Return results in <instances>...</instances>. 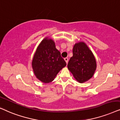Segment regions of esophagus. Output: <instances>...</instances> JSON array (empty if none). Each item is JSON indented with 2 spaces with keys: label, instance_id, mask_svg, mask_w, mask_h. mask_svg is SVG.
Masks as SVG:
<instances>
[{
  "label": "esophagus",
  "instance_id": "esophagus-1",
  "mask_svg": "<svg viewBox=\"0 0 120 120\" xmlns=\"http://www.w3.org/2000/svg\"><path fill=\"white\" fill-rule=\"evenodd\" d=\"M64 60H65V61H66V63L67 64H68V57H66V58H65V59H64Z\"/></svg>",
  "mask_w": 120,
  "mask_h": 120
}]
</instances>
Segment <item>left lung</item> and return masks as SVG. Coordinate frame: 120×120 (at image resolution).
Instances as JSON below:
<instances>
[{"instance_id":"8db88e82","label":"left lung","mask_w":120,"mask_h":120,"mask_svg":"<svg viewBox=\"0 0 120 120\" xmlns=\"http://www.w3.org/2000/svg\"><path fill=\"white\" fill-rule=\"evenodd\" d=\"M73 56L68 64L69 71L76 81L85 82L93 76L97 63L93 54L85 43H77L73 48Z\"/></svg>"}]
</instances>
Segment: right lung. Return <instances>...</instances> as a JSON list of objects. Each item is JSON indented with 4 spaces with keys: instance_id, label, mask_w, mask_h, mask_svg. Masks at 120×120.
Segmentation results:
<instances>
[{
    "instance_id": "right-lung-1",
    "label": "right lung",
    "mask_w": 120,
    "mask_h": 120,
    "mask_svg": "<svg viewBox=\"0 0 120 120\" xmlns=\"http://www.w3.org/2000/svg\"><path fill=\"white\" fill-rule=\"evenodd\" d=\"M66 63L55 48V42L46 37L38 46L32 66L35 76L44 83L52 82Z\"/></svg>"
}]
</instances>
